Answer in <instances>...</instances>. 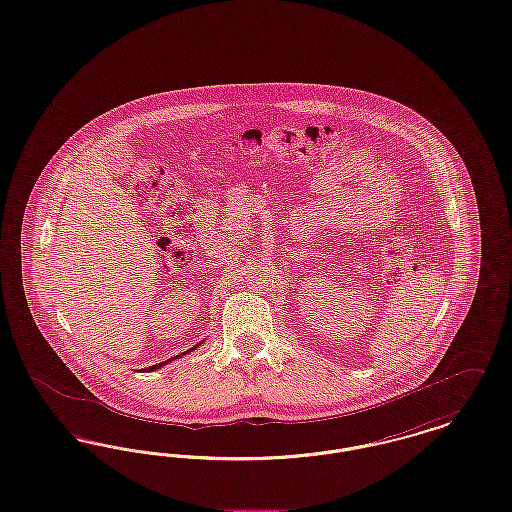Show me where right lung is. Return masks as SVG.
I'll return each instance as SVG.
<instances>
[{
	"label": "right lung",
	"mask_w": 512,
	"mask_h": 512,
	"mask_svg": "<svg viewBox=\"0 0 512 512\" xmlns=\"http://www.w3.org/2000/svg\"><path fill=\"white\" fill-rule=\"evenodd\" d=\"M195 347H199V345H195ZM195 347H192V349H190V351H184V353H180V355H176V357H172V359H169V361H165V363H159V365L149 366V368H144V370H146V372H153V370H157V368H161V366H165V365H167V363H171V361H174V359H178V357H184V355H186V353H192V351H194Z\"/></svg>",
	"instance_id": "right-lung-1"
}]
</instances>
